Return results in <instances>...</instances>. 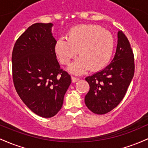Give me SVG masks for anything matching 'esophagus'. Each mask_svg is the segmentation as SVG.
<instances>
[{"instance_id": "1", "label": "esophagus", "mask_w": 148, "mask_h": 148, "mask_svg": "<svg viewBox=\"0 0 148 148\" xmlns=\"http://www.w3.org/2000/svg\"><path fill=\"white\" fill-rule=\"evenodd\" d=\"M78 80H79V79L76 77H74V76H72V81L73 83H75L76 82V81H78Z\"/></svg>"}]
</instances>
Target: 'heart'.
Returning a JSON list of instances; mask_svg holds the SVG:
<instances>
[{"instance_id":"b5f03b06","label":"heart","mask_w":148,"mask_h":148,"mask_svg":"<svg viewBox=\"0 0 148 148\" xmlns=\"http://www.w3.org/2000/svg\"><path fill=\"white\" fill-rule=\"evenodd\" d=\"M114 47L110 32L98 25L81 24L69 30L67 40L59 39L55 50L63 64H68L79 53L80 58L69 66V71L81 74L88 69L95 72L103 68L111 60Z\"/></svg>"}]
</instances>
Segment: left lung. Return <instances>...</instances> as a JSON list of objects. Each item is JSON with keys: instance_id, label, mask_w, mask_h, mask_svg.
Listing matches in <instances>:
<instances>
[{"instance_id": "left-lung-1", "label": "left lung", "mask_w": 148, "mask_h": 148, "mask_svg": "<svg viewBox=\"0 0 148 148\" xmlns=\"http://www.w3.org/2000/svg\"><path fill=\"white\" fill-rule=\"evenodd\" d=\"M118 38L116 52L111 63L86 78L90 90L85 97V103L95 114H106L118 106L134 77L135 64L130 42L122 30L118 32Z\"/></svg>"}]
</instances>
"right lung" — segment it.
<instances>
[{"mask_svg": "<svg viewBox=\"0 0 148 148\" xmlns=\"http://www.w3.org/2000/svg\"><path fill=\"white\" fill-rule=\"evenodd\" d=\"M51 23L30 25L17 39L12 55L14 88L23 103L42 118L62 108L72 80L56 59Z\"/></svg>", "mask_w": 148, "mask_h": 148, "instance_id": "1", "label": "right lung"}]
</instances>
